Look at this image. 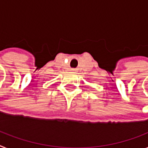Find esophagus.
Returning a JSON list of instances; mask_svg holds the SVG:
<instances>
[{
	"label": "esophagus",
	"instance_id": "1",
	"mask_svg": "<svg viewBox=\"0 0 148 148\" xmlns=\"http://www.w3.org/2000/svg\"><path fill=\"white\" fill-rule=\"evenodd\" d=\"M71 71H75L76 70H75V69H71Z\"/></svg>",
	"mask_w": 148,
	"mask_h": 148
}]
</instances>
